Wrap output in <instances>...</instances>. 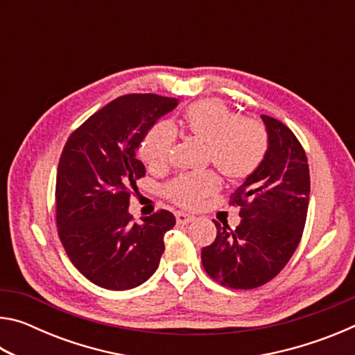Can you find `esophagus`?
Segmentation results:
<instances>
[{
  "label": "esophagus",
  "instance_id": "34e87169",
  "mask_svg": "<svg viewBox=\"0 0 355 355\" xmlns=\"http://www.w3.org/2000/svg\"><path fill=\"white\" fill-rule=\"evenodd\" d=\"M175 219H177V224L186 225V224H189V222L194 220L196 218H194V216H191V214H186V213L178 211V213H175Z\"/></svg>",
  "mask_w": 355,
  "mask_h": 355
}]
</instances>
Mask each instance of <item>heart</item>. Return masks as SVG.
<instances>
[{"mask_svg": "<svg viewBox=\"0 0 355 355\" xmlns=\"http://www.w3.org/2000/svg\"><path fill=\"white\" fill-rule=\"evenodd\" d=\"M188 133L207 144L208 158L228 180H244L263 163L268 150V133L255 119L239 117L219 100H202L191 105L183 119ZM173 133L169 125H156L139 147L150 169H159L171 158ZM219 188L213 172L183 173L166 186V196L183 208H194L203 197Z\"/></svg>", "mask_w": 355, "mask_h": 355, "instance_id": "obj_1", "label": "heart"}]
</instances>
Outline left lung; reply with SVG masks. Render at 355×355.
Instances as JSON below:
<instances>
[{"label":"left lung","instance_id":"1","mask_svg":"<svg viewBox=\"0 0 355 355\" xmlns=\"http://www.w3.org/2000/svg\"><path fill=\"white\" fill-rule=\"evenodd\" d=\"M268 150L258 169L230 196L241 222L232 230L214 220L218 235L202 249L207 274L233 290H252L272 280L297 249L310 196L307 155L293 131L261 116Z\"/></svg>","mask_w":355,"mask_h":355}]
</instances>
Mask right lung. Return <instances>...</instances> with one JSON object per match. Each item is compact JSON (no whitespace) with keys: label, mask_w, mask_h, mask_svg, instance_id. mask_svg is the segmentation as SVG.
I'll return each instance as SVG.
<instances>
[{"label":"right lung","mask_w":355,"mask_h":355,"mask_svg":"<svg viewBox=\"0 0 355 355\" xmlns=\"http://www.w3.org/2000/svg\"><path fill=\"white\" fill-rule=\"evenodd\" d=\"M177 98L122 95L92 114L65 142L56 175L58 235L73 266L92 284L123 291L152 277L175 225L167 209L133 222L131 188L146 175L136 152Z\"/></svg>","instance_id":"right-lung-1"}]
</instances>
